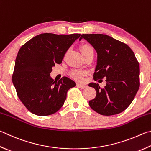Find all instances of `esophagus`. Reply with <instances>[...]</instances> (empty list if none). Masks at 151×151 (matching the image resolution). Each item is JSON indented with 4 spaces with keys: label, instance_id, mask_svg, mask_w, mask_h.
Listing matches in <instances>:
<instances>
[{
    "label": "esophagus",
    "instance_id": "1",
    "mask_svg": "<svg viewBox=\"0 0 151 151\" xmlns=\"http://www.w3.org/2000/svg\"><path fill=\"white\" fill-rule=\"evenodd\" d=\"M77 86H78L79 88H86L87 86L86 84H80V83H77Z\"/></svg>",
    "mask_w": 151,
    "mask_h": 151
}]
</instances>
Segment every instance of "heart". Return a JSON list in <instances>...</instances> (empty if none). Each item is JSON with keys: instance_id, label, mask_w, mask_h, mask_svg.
Returning <instances> with one entry per match:
<instances>
[{"instance_id": "b5f03b06", "label": "heart", "mask_w": 151, "mask_h": 151, "mask_svg": "<svg viewBox=\"0 0 151 151\" xmlns=\"http://www.w3.org/2000/svg\"><path fill=\"white\" fill-rule=\"evenodd\" d=\"M81 51L82 54H83V55L84 57L90 53H94V48H93L91 45L88 44V43H84V44L81 46ZM70 75L75 80L81 81L83 79V76L87 75V72L85 70L75 69L71 71Z\"/></svg>"}]
</instances>
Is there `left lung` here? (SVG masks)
<instances>
[{
  "instance_id": "1",
  "label": "left lung",
  "mask_w": 151,
  "mask_h": 151,
  "mask_svg": "<svg viewBox=\"0 0 151 151\" xmlns=\"http://www.w3.org/2000/svg\"><path fill=\"white\" fill-rule=\"evenodd\" d=\"M83 38L98 54L94 80L105 78L106 81L104 88L95 83L89 84L96 91L89 106L103 116L121 113L133 102L140 86V68L135 53L127 44L105 34H82L80 40Z\"/></svg>"
}]
</instances>
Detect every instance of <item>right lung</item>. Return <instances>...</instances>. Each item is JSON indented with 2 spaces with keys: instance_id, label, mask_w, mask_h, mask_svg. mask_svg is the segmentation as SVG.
<instances>
[{
  "instance_id": "1",
  "label": "right lung",
  "mask_w": 151,
  "mask_h": 151,
  "mask_svg": "<svg viewBox=\"0 0 151 151\" xmlns=\"http://www.w3.org/2000/svg\"><path fill=\"white\" fill-rule=\"evenodd\" d=\"M80 36L45 33L32 38L20 49L12 80L18 98L31 113L49 116L63 106L68 90L76 83L67 76L55 82L50 73Z\"/></svg>"
}]
</instances>
